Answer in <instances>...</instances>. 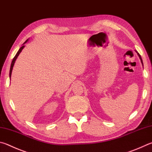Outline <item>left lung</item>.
<instances>
[{
    "mask_svg": "<svg viewBox=\"0 0 152 152\" xmlns=\"http://www.w3.org/2000/svg\"><path fill=\"white\" fill-rule=\"evenodd\" d=\"M136 52H137V55H138V56H139V58H140V60H141V62H142V65H143V61H142V57H141V56H140V54L138 53V52H137V51H136Z\"/></svg>",
    "mask_w": 152,
    "mask_h": 152,
    "instance_id": "1",
    "label": "left lung"
}]
</instances>
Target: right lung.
Wrapping results in <instances>:
<instances>
[{
	"label": "right lung",
	"mask_w": 152,
	"mask_h": 152,
	"mask_svg": "<svg viewBox=\"0 0 152 152\" xmlns=\"http://www.w3.org/2000/svg\"><path fill=\"white\" fill-rule=\"evenodd\" d=\"M28 40H26L25 42H24V44H23V46H22V47H20V48L18 50V51L17 52V53H16V54L15 55V56L14 57V58L12 59V63H11V65H10V73H9V76H10V77H11V74H12V68H13V66H14V64H15V61H16V58H17V57L18 56V55L20 54V53L21 52V51L23 50V49L24 48V47L25 46H24V44H25L27 41H28Z\"/></svg>",
	"instance_id": "obj_1"
}]
</instances>
